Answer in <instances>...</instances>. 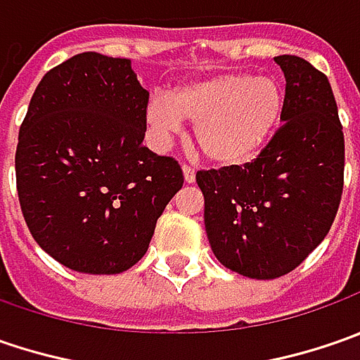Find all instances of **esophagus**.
Instances as JSON below:
<instances>
[{
  "label": "esophagus",
  "instance_id": "esophagus-1",
  "mask_svg": "<svg viewBox=\"0 0 360 360\" xmlns=\"http://www.w3.org/2000/svg\"><path fill=\"white\" fill-rule=\"evenodd\" d=\"M182 174H184V180H186L188 184H192V182L196 180V172H194V168H192V166H188V164L182 166Z\"/></svg>",
  "mask_w": 360,
  "mask_h": 360
}]
</instances>
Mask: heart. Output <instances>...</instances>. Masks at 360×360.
<instances>
[{
	"mask_svg": "<svg viewBox=\"0 0 360 360\" xmlns=\"http://www.w3.org/2000/svg\"><path fill=\"white\" fill-rule=\"evenodd\" d=\"M286 108L278 79L250 74H220L186 84L146 110L150 128L170 136L180 120L194 124L202 154L216 166L238 168L260 156L276 134Z\"/></svg>",
	"mask_w": 360,
	"mask_h": 360,
	"instance_id": "heart-1",
	"label": "heart"
}]
</instances>
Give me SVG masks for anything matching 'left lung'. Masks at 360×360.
<instances>
[{"label": "left lung", "instance_id": "8db88e82", "mask_svg": "<svg viewBox=\"0 0 360 360\" xmlns=\"http://www.w3.org/2000/svg\"><path fill=\"white\" fill-rule=\"evenodd\" d=\"M286 77L283 126L260 156L196 174L204 224L226 269L269 281L325 240L345 184V136L328 77L298 56H276Z\"/></svg>", "mask_w": 360, "mask_h": 360}]
</instances>
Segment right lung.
<instances>
[{
	"mask_svg": "<svg viewBox=\"0 0 360 360\" xmlns=\"http://www.w3.org/2000/svg\"><path fill=\"white\" fill-rule=\"evenodd\" d=\"M148 91L130 60L84 51L51 68L21 122L15 184L35 242L68 269L118 274L146 255L184 184L142 146Z\"/></svg>",
	"mask_w": 360,
	"mask_h": 360,
	"instance_id": "obj_1",
	"label": "right lung"
}]
</instances>
